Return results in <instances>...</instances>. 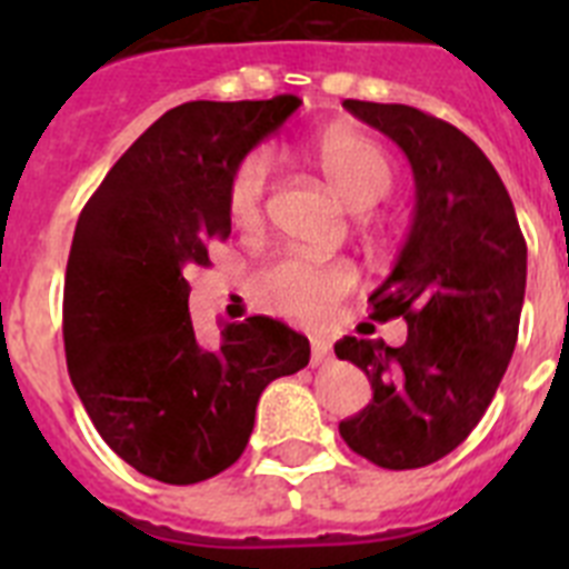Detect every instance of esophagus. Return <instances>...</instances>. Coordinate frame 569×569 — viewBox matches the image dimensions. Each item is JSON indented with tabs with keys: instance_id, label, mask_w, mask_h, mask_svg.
I'll return each mask as SVG.
<instances>
[{
	"instance_id": "obj_1",
	"label": "esophagus",
	"mask_w": 569,
	"mask_h": 569,
	"mask_svg": "<svg viewBox=\"0 0 569 569\" xmlns=\"http://www.w3.org/2000/svg\"><path fill=\"white\" fill-rule=\"evenodd\" d=\"M330 361V345L321 339H313V347H310V365H328Z\"/></svg>"
}]
</instances>
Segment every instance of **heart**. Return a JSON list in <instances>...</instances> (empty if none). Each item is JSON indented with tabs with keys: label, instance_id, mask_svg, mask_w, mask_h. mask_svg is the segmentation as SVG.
<instances>
[{
	"label": "heart",
	"instance_id": "obj_1",
	"mask_svg": "<svg viewBox=\"0 0 569 569\" xmlns=\"http://www.w3.org/2000/svg\"><path fill=\"white\" fill-rule=\"evenodd\" d=\"M316 164L333 193L356 213L376 208L393 190V164L373 139L356 130H333L316 144ZM273 173L270 150H253L233 168L224 188V208L236 228H253L261 219ZM253 296L261 308L296 321L325 319L356 284V273L341 261H310L299 256L268 261L253 273Z\"/></svg>",
	"mask_w": 569,
	"mask_h": 569
}]
</instances>
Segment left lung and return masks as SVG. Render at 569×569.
I'll list each match as a JSON object with an SVG mask.
<instances>
[{
  "mask_svg": "<svg viewBox=\"0 0 569 569\" xmlns=\"http://www.w3.org/2000/svg\"><path fill=\"white\" fill-rule=\"evenodd\" d=\"M345 108L405 150L416 210L393 273L370 296V319L401 316L407 341H336V356L373 387V401L339 433L373 465L416 470L453 453L499 390L519 339L527 241L470 136L410 104L345 99Z\"/></svg>",
  "mask_w": 569,
  "mask_h": 569,
  "instance_id": "1",
  "label": "left lung"
}]
</instances>
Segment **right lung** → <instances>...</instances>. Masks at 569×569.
Instances as JSON below:
<instances>
[{"mask_svg":"<svg viewBox=\"0 0 569 569\" xmlns=\"http://www.w3.org/2000/svg\"><path fill=\"white\" fill-rule=\"evenodd\" d=\"M184 102L159 116L79 213L64 273L68 373L90 421L133 470L196 485L228 470L253 433L261 390L310 361V341L268 316L224 325L204 350L188 313V270L228 239L236 164L299 110Z\"/></svg>","mask_w":569,"mask_h":569,"instance_id":"add662e5","label":"right lung"}]
</instances>
